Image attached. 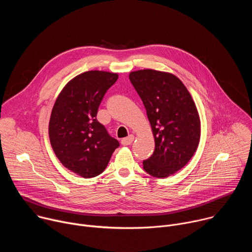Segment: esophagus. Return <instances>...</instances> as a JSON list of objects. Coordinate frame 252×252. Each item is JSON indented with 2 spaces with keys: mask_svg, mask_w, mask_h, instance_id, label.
I'll return each mask as SVG.
<instances>
[{
  "mask_svg": "<svg viewBox=\"0 0 252 252\" xmlns=\"http://www.w3.org/2000/svg\"><path fill=\"white\" fill-rule=\"evenodd\" d=\"M133 139H134V136L132 134H130L127 137H125V138L122 139V145L123 146H129V145H131V142L133 141Z\"/></svg>",
  "mask_w": 252,
  "mask_h": 252,
  "instance_id": "esophagus-1",
  "label": "esophagus"
}]
</instances>
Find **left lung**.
<instances>
[{"instance_id": "1", "label": "left lung", "mask_w": 252, "mask_h": 252, "mask_svg": "<svg viewBox=\"0 0 252 252\" xmlns=\"http://www.w3.org/2000/svg\"><path fill=\"white\" fill-rule=\"evenodd\" d=\"M129 81L147 110L155 136V152L143 169L164 178L182 169L199 143L200 121L195 103L183 82L155 69L131 71Z\"/></svg>"}]
</instances>
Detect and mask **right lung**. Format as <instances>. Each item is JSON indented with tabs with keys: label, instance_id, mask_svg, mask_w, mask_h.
Listing matches in <instances>:
<instances>
[{
	"label": "right lung",
	"instance_id": "add662e5",
	"mask_svg": "<svg viewBox=\"0 0 252 252\" xmlns=\"http://www.w3.org/2000/svg\"><path fill=\"white\" fill-rule=\"evenodd\" d=\"M118 78L109 71H86L65 85L53 107L49 124L52 148L63 166L85 178L100 174L120 147L96 120L106 91Z\"/></svg>",
	"mask_w": 252,
	"mask_h": 252
}]
</instances>
